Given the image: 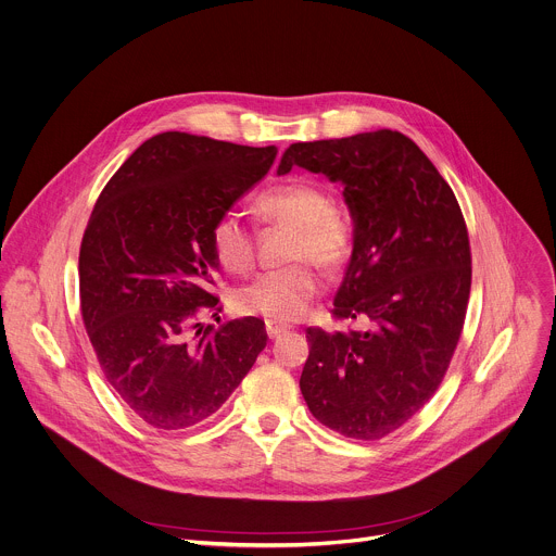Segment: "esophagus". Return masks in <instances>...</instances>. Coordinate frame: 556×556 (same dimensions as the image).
Returning a JSON list of instances; mask_svg holds the SVG:
<instances>
[{
  "label": "esophagus",
  "instance_id": "1",
  "mask_svg": "<svg viewBox=\"0 0 556 556\" xmlns=\"http://www.w3.org/2000/svg\"><path fill=\"white\" fill-rule=\"evenodd\" d=\"M265 330H267V336H269V340H274V338L282 336V332H287V324H278V321H267V324H265Z\"/></svg>",
  "mask_w": 556,
  "mask_h": 556
}]
</instances>
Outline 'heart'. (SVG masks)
Instances as JSON below:
<instances>
[{"mask_svg": "<svg viewBox=\"0 0 556 556\" xmlns=\"http://www.w3.org/2000/svg\"><path fill=\"white\" fill-rule=\"evenodd\" d=\"M256 212L269 226L291 228L285 258L291 265L267 269L232 291V306L243 315H258L269 321L300 319L321 291L324 271L342 269L355 248L351 216L330 205L324 188L311 181H289L265 190L256 199ZM210 250L216 263L243 274L254 265L256 239L243 216L228 210L214 218Z\"/></svg>", "mask_w": 556, "mask_h": 556, "instance_id": "1", "label": "heart"}]
</instances>
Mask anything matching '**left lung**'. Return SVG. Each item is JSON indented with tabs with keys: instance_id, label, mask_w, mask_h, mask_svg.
<instances>
[{
	"instance_id": "obj_1",
	"label": "left lung",
	"mask_w": 556,
	"mask_h": 556,
	"mask_svg": "<svg viewBox=\"0 0 556 556\" xmlns=\"http://www.w3.org/2000/svg\"><path fill=\"white\" fill-rule=\"evenodd\" d=\"M293 166L344 184L355 248L332 315L368 324L349 332L308 326L300 390L328 429L379 440L435 394L463 336L471 291L465 216L427 155L392 129L295 142L278 175Z\"/></svg>"
}]
</instances>
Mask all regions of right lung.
<instances>
[{
    "mask_svg": "<svg viewBox=\"0 0 556 556\" xmlns=\"http://www.w3.org/2000/svg\"><path fill=\"white\" fill-rule=\"evenodd\" d=\"M276 147L153 136L102 188L80 243V313L106 383L147 425L212 416L267 346L265 321L216 315L210 228L261 181ZM220 321V317H216Z\"/></svg>",
    "mask_w": 556,
    "mask_h": 556,
    "instance_id": "1",
    "label": "right lung"
}]
</instances>
